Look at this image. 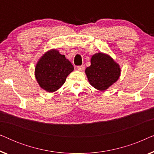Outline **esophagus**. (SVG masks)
Segmentation results:
<instances>
[{"mask_svg": "<svg viewBox=\"0 0 154 154\" xmlns=\"http://www.w3.org/2000/svg\"><path fill=\"white\" fill-rule=\"evenodd\" d=\"M77 69L80 71H83L85 70V66H84V65H81V66H77Z\"/></svg>", "mask_w": 154, "mask_h": 154, "instance_id": "1", "label": "esophagus"}]
</instances>
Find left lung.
Instances as JSON below:
<instances>
[{
	"label": "left lung",
	"instance_id": "left-lung-1",
	"mask_svg": "<svg viewBox=\"0 0 154 154\" xmlns=\"http://www.w3.org/2000/svg\"><path fill=\"white\" fill-rule=\"evenodd\" d=\"M90 66L85 73L90 85L100 91H105L119 80L121 67L106 53L97 52L91 57Z\"/></svg>",
	"mask_w": 154,
	"mask_h": 154
}]
</instances>
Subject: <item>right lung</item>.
<instances>
[{
    "label": "right lung",
    "instance_id": "1",
    "mask_svg": "<svg viewBox=\"0 0 154 154\" xmlns=\"http://www.w3.org/2000/svg\"><path fill=\"white\" fill-rule=\"evenodd\" d=\"M70 61L57 49L45 52L35 67V77L40 87L45 91L54 92L62 87L66 77L73 71Z\"/></svg>",
    "mask_w": 154,
    "mask_h": 154
}]
</instances>
